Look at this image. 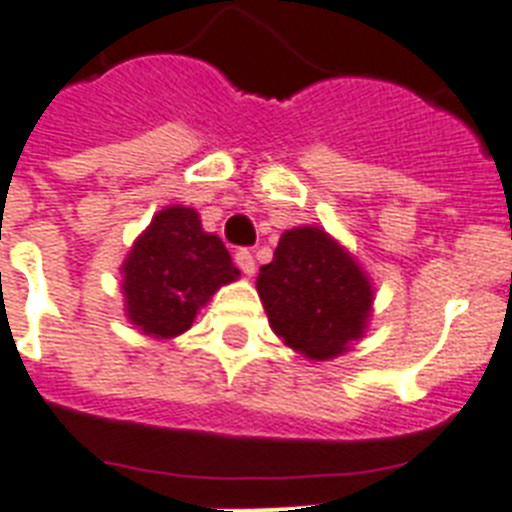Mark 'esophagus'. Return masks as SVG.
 <instances>
[{
    "label": "esophagus",
    "instance_id": "esophagus-1",
    "mask_svg": "<svg viewBox=\"0 0 512 512\" xmlns=\"http://www.w3.org/2000/svg\"><path fill=\"white\" fill-rule=\"evenodd\" d=\"M233 260H236V265H239L241 271L247 273V276H252V273H255V255H252L249 249H236Z\"/></svg>",
    "mask_w": 512,
    "mask_h": 512
}]
</instances>
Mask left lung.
Instances as JSON below:
<instances>
[{"instance_id": "1", "label": "left lung", "mask_w": 512, "mask_h": 512, "mask_svg": "<svg viewBox=\"0 0 512 512\" xmlns=\"http://www.w3.org/2000/svg\"><path fill=\"white\" fill-rule=\"evenodd\" d=\"M257 292L273 332L316 361L364 335L372 287L353 257L319 228H292L260 268Z\"/></svg>"}]
</instances>
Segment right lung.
<instances>
[{
  "label": "right lung",
  "mask_w": 512,
  "mask_h": 512,
  "mask_svg": "<svg viewBox=\"0 0 512 512\" xmlns=\"http://www.w3.org/2000/svg\"><path fill=\"white\" fill-rule=\"evenodd\" d=\"M124 273L127 316L154 337H175L191 327L196 311L215 289L239 276L228 249L201 231L188 207H167L135 241Z\"/></svg>",
  "instance_id": "1"
}]
</instances>
